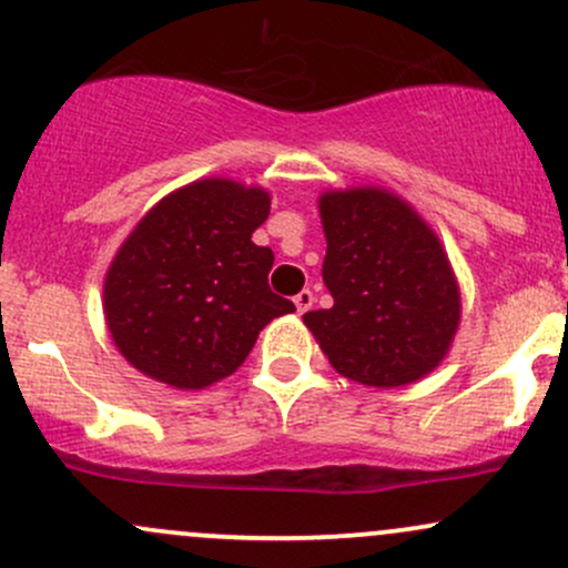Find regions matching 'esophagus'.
<instances>
[{
	"label": "esophagus",
	"instance_id": "34e87169",
	"mask_svg": "<svg viewBox=\"0 0 568 568\" xmlns=\"http://www.w3.org/2000/svg\"><path fill=\"white\" fill-rule=\"evenodd\" d=\"M312 302H315V296H312V291H302V293H296V296H293V304H296L298 315H304V312L312 306Z\"/></svg>",
	"mask_w": 568,
	"mask_h": 568
}]
</instances>
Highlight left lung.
<instances>
[{
    "instance_id": "obj_1",
    "label": "left lung",
    "mask_w": 568,
    "mask_h": 568,
    "mask_svg": "<svg viewBox=\"0 0 568 568\" xmlns=\"http://www.w3.org/2000/svg\"><path fill=\"white\" fill-rule=\"evenodd\" d=\"M323 280L334 306L304 325L347 379L393 389L433 374L459 328V283L438 234L379 186L331 189L317 200Z\"/></svg>"
}]
</instances>
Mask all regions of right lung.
Returning <instances> with one entry per match:
<instances>
[{
    "label": "right lung",
    "mask_w": 568,
    "mask_h": 568,
    "mask_svg": "<svg viewBox=\"0 0 568 568\" xmlns=\"http://www.w3.org/2000/svg\"><path fill=\"white\" fill-rule=\"evenodd\" d=\"M270 205L262 186L200 179L135 224L103 280L109 334L130 366L205 389L243 366L266 323L296 310L270 291L275 256L251 240Z\"/></svg>",
    "instance_id": "1"
}]
</instances>
